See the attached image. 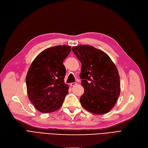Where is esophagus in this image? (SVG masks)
<instances>
[{
  "label": "esophagus",
  "instance_id": "obj_1",
  "mask_svg": "<svg viewBox=\"0 0 148 148\" xmlns=\"http://www.w3.org/2000/svg\"><path fill=\"white\" fill-rule=\"evenodd\" d=\"M76 84H77V83H76V82H72V83L70 84L71 86H74V85H75Z\"/></svg>",
  "mask_w": 148,
  "mask_h": 148
}]
</instances>
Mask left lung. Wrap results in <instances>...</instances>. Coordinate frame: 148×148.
<instances>
[{
  "mask_svg": "<svg viewBox=\"0 0 148 148\" xmlns=\"http://www.w3.org/2000/svg\"><path fill=\"white\" fill-rule=\"evenodd\" d=\"M81 62L80 74L84 93L80 102L86 110L95 114L108 112L120 95V77L109 56L102 50L87 45L73 47Z\"/></svg>",
  "mask_w": 148,
  "mask_h": 148,
  "instance_id": "obj_1",
  "label": "left lung"
}]
</instances>
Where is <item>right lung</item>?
<instances>
[{"label": "right lung", "mask_w": 148, "mask_h": 148, "mask_svg": "<svg viewBox=\"0 0 148 148\" xmlns=\"http://www.w3.org/2000/svg\"><path fill=\"white\" fill-rule=\"evenodd\" d=\"M71 50L68 45L47 49L37 55L28 70L26 77L28 97L41 112L56 111L68 93L69 86L64 82L63 61Z\"/></svg>", "instance_id": "obj_1"}]
</instances>
